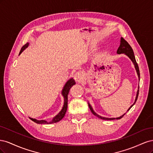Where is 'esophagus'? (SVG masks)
I'll use <instances>...</instances> for the list:
<instances>
[{
  "label": "esophagus",
  "instance_id": "obj_1",
  "mask_svg": "<svg viewBox=\"0 0 153 153\" xmlns=\"http://www.w3.org/2000/svg\"><path fill=\"white\" fill-rule=\"evenodd\" d=\"M74 79L78 82H80L84 79V73L83 71H77L74 75Z\"/></svg>",
  "mask_w": 153,
  "mask_h": 153
}]
</instances>
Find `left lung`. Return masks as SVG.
Listing matches in <instances>:
<instances>
[{
    "instance_id": "left-lung-1",
    "label": "left lung",
    "mask_w": 153,
    "mask_h": 153,
    "mask_svg": "<svg viewBox=\"0 0 153 153\" xmlns=\"http://www.w3.org/2000/svg\"><path fill=\"white\" fill-rule=\"evenodd\" d=\"M117 53L118 54H121V53H125L126 55H128V56L129 57V58L130 59L132 62H133L134 65H135V69L137 70V73L138 74V78H139L140 80V71H139V68H138V64L137 63V61L135 60V55H134V53H133V49L131 47V46L129 45V43L127 42V41L125 40L123 38H121V44H120L119 45V47L118 48L117 50ZM138 94H139V90H138L137 91V96H136V99H135V103H133V105H132L130 107H129V108L128 110H129V109H130L132 106L135 105V103H136V101L137 100V98H138ZM89 107L91 111V112L94 115H96L97 117H98L99 118L101 119H104V120H114V119H121L124 115L126 114H124V115H123L122 116L119 117H117V118H106V117H101V116H100V115H98V114H96L94 112L93 109H92V108L91 107V106L89 104Z\"/></svg>"
}]
</instances>
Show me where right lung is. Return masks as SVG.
<instances>
[{
  "label": "right lung",
  "instance_id": "right-lung-1",
  "mask_svg": "<svg viewBox=\"0 0 153 153\" xmlns=\"http://www.w3.org/2000/svg\"><path fill=\"white\" fill-rule=\"evenodd\" d=\"M28 46H29L28 43H26L24 46H23L22 48H21V50H20L19 54H20L23 52V50H24L27 47H28ZM75 84H76V82H75V80H74L73 78H71L70 80H69L66 82V84H65V85H64L63 89H62V94L64 98V103L63 108L61 112H59V114L58 115H57L56 116H55L53 119L52 121L47 122V121H45V120H41V121H38V120H36L35 119H32V118H30V119L32 120V121H34L36 123H38V124H52V123H55L61 121V120L64 117V115H65V114L66 112V110L68 108V96L69 94V89H70L71 87L73 85H75Z\"/></svg>",
  "mask_w": 153,
  "mask_h": 153
}]
</instances>
